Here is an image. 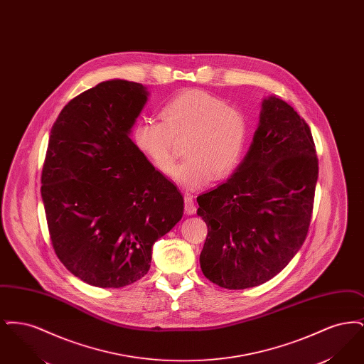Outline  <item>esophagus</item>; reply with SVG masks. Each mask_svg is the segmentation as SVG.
I'll return each mask as SVG.
<instances>
[{
    "label": "esophagus",
    "instance_id": "obj_1",
    "mask_svg": "<svg viewBox=\"0 0 364 364\" xmlns=\"http://www.w3.org/2000/svg\"><path fill=\"white\" fill-rule=\"evenodd\" d=\"M184 210L187 214H193L196 211V206L193 202V196L190 193L184 195Z\"/></svg>",
    "mask_w": 364,
    "mask_h": 364
}]
</instances>
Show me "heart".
Listing matches in <instances>:
<instances>
[{"label":"heart","mask_w":364,"mask_h":364,"mask_svg":"<svg viewBox=\"0 0 364 364\" xmlns=\"http://www.w3.org/2000/svg\"><path fill=\"white\" fill-rule=\"evenodd\" d=\"M161 120L143 117L132 136L139 151L158 172H173L177 143L184 140L186 158L176 169V180L186 188L206 187L225 178L240 164L250 140L247 114L224 98L203 90H184L161 107Z\"/></svg>","instance_id":"b5f03b06"}]
</instances>
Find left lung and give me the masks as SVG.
<instances>
[{
  "mask_svg": "<svg viewBox=\"0 0 364 364\" xmlns=\"http://www.w3.org/2000/svg\"><path fill=\"white\" fill-rule=\"evenodd\" d=\"M318 169L309 124L282 100H264L237 172L196 199L208 225L199 258L206 278L245 289L277 276L307 237Z\"/></svg>",
  "mask_w": 364,
  "mask_h": 364,
  "instance_id": "left-lung-1",
  "label": "left lung"
}]
</instances>
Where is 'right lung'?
<instances>
[{
	"label": "right lung",
	"mask_w": 364,
	"mask_h": 364,
	"mask_svg": "<svg viewBox=\"0 0 364 364\" xmlns=\"http://www.w3.org/2000/svg\"><path fill=\"white\" fill-rule=\"evenodd\" d=\"M146 101L139 83L102 82L70 100L50 131L41 193L53 248L94 287L144 277L153 244L183 217L180 191L129 139Z\"/></svg>",
	"instance_id": "obj_1"
}]
</instances>
